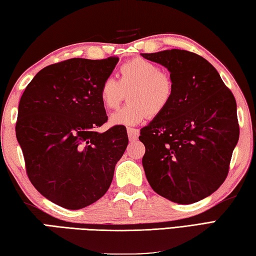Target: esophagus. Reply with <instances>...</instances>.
<instances>
[{"instance_id": "obj_1", "label": "esophagus", "mask_w": 256, "mask_h": 256, "mask_svg": "<svg viewBox=\"0 0 256 256\" xmlns=\"http://www.w3.org/2000/svg\"><path fill=\"white\" fill-rule=\"evenodd\" d=\"M138 134H140V131L138 128H128V136L130 141H136L138 138Z\"/></svg>"}]
</instances>
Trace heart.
Listing matches in <instances>:
<instances>
[{
  "label": "heart",
  "mask_w": 256,
  "mask_h": 256,
  "mask_svg": "<svg viewBox=\"0 0 256 256\" xmlns=\"http://www.w3.org/2000/svg\"><path fill=\"white\" fill-rule=\"evenodd\" d=\"M118 80L106 77L100 87V97L106 108H118L128 94V103L110 115V123L134 126L148 115H160L174 96V82L158 64L134 58L120 66Z\"/></svg>",
  "instance_id": "obj_1"
}]
</instances>
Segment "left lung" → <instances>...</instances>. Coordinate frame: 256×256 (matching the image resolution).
<instances>
[{
    "label": "left lung",
    "instance_id": "1",
    "mask_svg": "<svg viewBox=\"0 0 256 256\" xmlns=\"http://www.w3.org/2000/svg\"><path fill=\"white\" fill-rule=\"evenodd\" d=\"M164 66L174 96L160 115L141 130L142 164L151 188L187 205L220 187L240 136L236 100L205 58L187 50L142 54Z\"/></svg>",
    "mask_w": 256,
    "mask_h": 256
}]
</instances>
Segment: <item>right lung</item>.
<instances>
[{
    "label": "right lung",
    "mask_w": 256,
    "mask_h": 256,
    "mask_svg": "<svg viewBox=\"0 0 256 256\" xmlns=\"http://www.w3.org/2000/svg\"><path fill=\"white\" fill-rule=\"evenodd\" d=\"M118 57L72 58L36 74L18 103L16 134L34 188L50 202L80 209L98 200L128 146L126 128L96 131L108 115L100 84Z\"/></svg>",
    "instance_id": "right-lung-1"
}]
</instances>
